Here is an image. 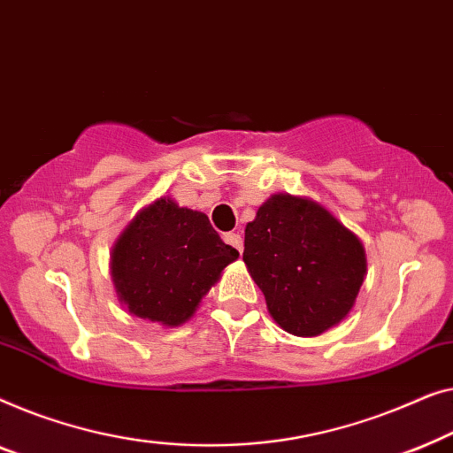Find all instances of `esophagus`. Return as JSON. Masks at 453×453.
<instances>
[{"mask_svg": "<svg viewBox=\"0 0 453 453\" xmlns=\"http://www.w3.org/2000/svg\"><path fill=\"white\" fill-rule=\"evenodd\" d=\"M224 242H226V244L232 246V248H235V250H238V252L244 250V242H242V235L240 234L227 232V234H224Z\"/></svg>", "mask_w": 453, "mask_h": 453, "instance_id": "esophagus-1", "label": "esophagus"}]
</instances>
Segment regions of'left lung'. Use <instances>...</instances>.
I'll return each mask as SVG.
<instances>
[{"instance_id":"8db88e82","label":"left lung","mask_w":453,"mask_h":453,"mask_svg":"<svg viewBox=\"0 0 453 453\" xmlns=\"http://www.w3.org/2000/svg\"><path fill=\"white\" fill-rule=\"evenodd\" d=\"M244 263L273 320L296 336L339 324L367 271L353 232L318 203L288 193L273 195L246 226Z\"/></svg>"}]
</instances>
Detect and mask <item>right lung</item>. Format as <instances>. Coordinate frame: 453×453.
I'll use <instances>...</instances> for the list:
<instances>
[{"label":"right lung","instance_id":"obj_1","mask_svg":"<svg viewBox=\"0 0 453 453\" xmlns=\"http://www.w3.org/2000/svg\"><path fill=\"white\" fill-rule=\"evenodd\" d=\"M238 257L205 213L164 196L137 213L114 244V288L133 316L178 326Z\"/></svg>","mask_w":453,"mask_h":453}]
</instances>
